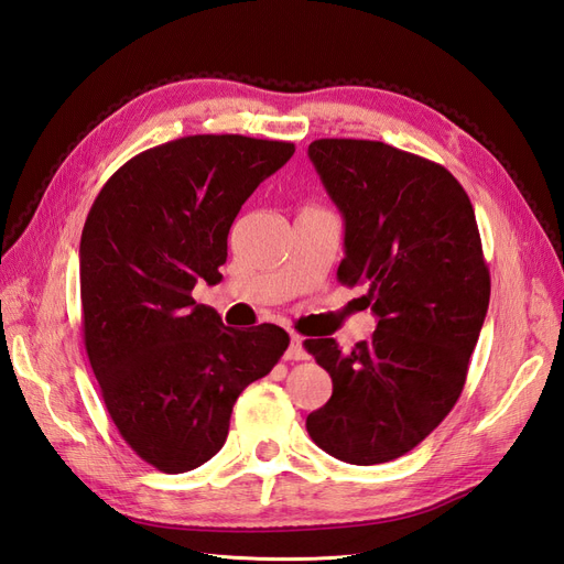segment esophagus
<instances>
[{"label":"esophagus","instance_id":"1","mask_svg":"<svg viewBox=\"0 0 564 564\" xmlns=\"http://www.w3.org/2000/svg\"><path fill=\"white\" fill-rule=\"evenodd\" d=\"M284 360H305V348H303V338L299 334L289 336V348L284 352Z\"/></svg>","mask_w":564,"mask_h":564}]
</instances>
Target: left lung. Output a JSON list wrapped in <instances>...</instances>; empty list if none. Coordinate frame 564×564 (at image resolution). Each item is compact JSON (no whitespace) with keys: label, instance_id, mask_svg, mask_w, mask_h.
Returning a JSON list of instances; mask_svg holds the SVG:
<instances>
[{"label":"left lung","instance_id":"1","mask_svg":"<svg viewBox=\"0 0 564 564\" xmlns=\"http://www.w3.org/2000/svg\"><path fill=\"white\" fill-rule=\"evenodd\" d=\"M308 155L346 220L336 278L367 286L379 324L348 352L305 340L334 383L305 429L338 460L386 464L429 437L464 390L491 289L480 230L442 164L355 139L313 141Z\"/></svg>","mask_w":564,"mask_h":564}]
</instances>
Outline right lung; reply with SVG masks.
Wrapping results in <instances>:
<instances>
[{
  "label": "right lung",
  "mask_w": 564,
  "mask_h": 564,
  "mask_svg": "<svg viewBox=\"0 0 564 564\" xmlns=\"http://www.w3.org/2000/svg\"><path fill=\"white\" fill-rule=\"evenodd\" d=\"M294 150L185 135L131 158L94 199L79 242L84 346L119 435L162 473L207 464L240 392L289 346L275 324L226 327L193 289L224 278L235 216Z\"/></svg>",
  "instance_id": "right-lung-1"
}]
</instances>
